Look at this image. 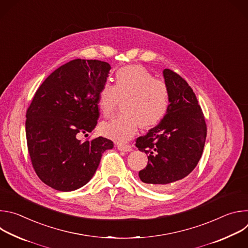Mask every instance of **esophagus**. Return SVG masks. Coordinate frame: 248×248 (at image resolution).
<instances>
[{"label":"esophagus","instance_id":"obj_1","mask_svg":"<svg viewBox=\"0 0 248 248\" xmlns=\"http://www.w3.org/2000/svg\"><path fill=\"white\" fill-rule=\"evenodd\" d=\"M118 149L120 151H124V152H129L131 151V146L128 145V144H119L118 145Z\"/></svg>","mask_w":248,"mask_h":248}]
</instances>
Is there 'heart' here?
Wrapping results in <instances>:
<instances>
[{"label": "heart", "instance_id": "b5f03b06", "mask_svg": "<svg viewBox=\"0 0 248 248\" xmlns=\"http://www.w3.org/2000/svg\"><path fill=\"white\" fill-rule=\"evenodd\" d=\"M120 100H124V115L101 125V132L118 142H125L139 126L150 128L166 115L170 93L167 84L155 79L140 65H128L117 70L115 84L104 83L98 94V107L105 117H111Z\"/></svg>", "mask_w": 248, "mask_h": 248}]
</instances>
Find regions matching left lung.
Returning a JSON list of instances; mask_svg holds the SVG:
<instances>
[{"mask_svg": "<svg viewBox=\"0 0 248 248\" xmlns=\"http://www.w3.org/2000/svg\"><path fill=\"white\" fill-rule=\"evenodd\" d=\"M163 76L170 93L168 111L157 126L136 139L135 145L148 157L147 166L139 171L141 182L167 190L184 182L197 166L207 127L188 83L169 68Z\"/></svg>", "mask_w": 248, "mask_h": 248, "instance_id": "1", "label": "left lung"}]
</instances>
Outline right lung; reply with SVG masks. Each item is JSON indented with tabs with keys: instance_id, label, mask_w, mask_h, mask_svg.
I'll return each instance as SVG.
<instances>
[{
	"instance_id": "add662e5",
	"label": "right lung",
	"mask_w": 248,
	"mask_h": 248,
	"mask_svg": "<svg viewBox=\"0 0 248 248\" xmlns=\"http://www.w3.org/2000/svg\"><path fill=\"white\" fill-rule=\"evenodd\" d=\"M111 65L98 60L70 61L40 85L26 112L25 133L32 166L39 179L59 191H73L94 175L113 141L99 136L81 142L99 118L98 94Z\"/></svg>"
}]
</instances>
